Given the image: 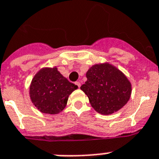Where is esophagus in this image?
<instances>
[{"instance_id":"34e87169","label":"esophagus","mask_w":159,"mask_h":159,"mask_svg":"<svg viewBox=\"0 0 159 159\" xmlns=\"http://www.w3.org/2000/svg\"><path fill=\"white\" fill-rule=\"evenodd\" d=\"M75 84H76V85H77V86H78V87H79V88H80V86H81V83H80L79 82H75Z\"/></svg>"}]
</instances>
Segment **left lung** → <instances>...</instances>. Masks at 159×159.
Returning <instances> with one entry per match:
<instances>
[{"label": "left lung", "instance_id": "obj_1", "mask_svg": "<svg viewBox=\"0 0 159 159\" xmlns=\"http://www.w3.org/2000/svg\"><path fill=\"white\" fill-rule=\"evenodd\" d=\"M86 77L87 81L81 90L98 113H113L130 99L131 83L122 72L110 64H95L86 73Z\"/></svg>", "mask_w": 159, "mask_h": 159}]
</instances>
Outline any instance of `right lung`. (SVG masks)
I'll return each mask as SVG.
<instances>
[{
  "mask_svg": "<svg viewBox=\"0 0 159 159\" xmlns=\"http://www.w3.org/2000/svg\"><path fill=\"white\" fill-rule=\"evenodd\" d=\"M77 86L59 73L56 68H43L36 74L30 86V97L41 112L56 114L66 106L68 96Z\"/></svg>",
  "mask_w": 159,
  "mask_h": 159,
  "instance_id": "obj_1",
  "label": "right lung"
}]
</instances>
